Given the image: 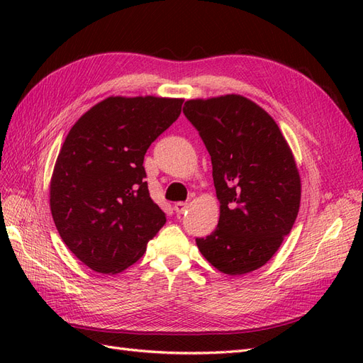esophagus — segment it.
Wrapping results in <instances>:
<instances>
[{"instance_id": "obj_1", "label": "esophagus", "mask_w": 363, "mask_h": 363, "mask_svg": "<svg viewBox=\"0 0 363 363\" xmlns=\"http://www.w3.org/2000/svg\"><path fill=\"white\" fill-rule=\"evenodd\" d=\"M186 208H188V203L179 201V203H175V204H174V211L177 212L179 215H180V213H184V212H186Z\"/></svg>"}]
</instances>
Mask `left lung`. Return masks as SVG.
<instances>
[{
	"label": "left lung",
	"mask_w": 363,
	"mask_h": 363,
	"mask_svg": "<svg viewBox=\"0 0 363 363\" xmlns=\"http://www.w3.org/2000/svg\"><path fill=\"white\" fill-rule=\"evenodd\" d=\"M183 113L211 155L221 204L215 232L196 238V245L228 276L259 269L298 215L301 180L288 142L276 121L242 95L189 100Z\"/></svg>",
	"instance_id": "left-lung-1"
}]
</instances>
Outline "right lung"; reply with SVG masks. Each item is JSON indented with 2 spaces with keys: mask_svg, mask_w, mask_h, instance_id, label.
<instances>
[{
  "mask_svg": "<svg viewBox=\"0 0 363 363\" xmlns=\"http://www.w3.org/2000/svg\"><path fill=\"white\" fill-rule=\"evenodd\" d=\"M182 104L108 96L69 130L54 164L50 207L63 242L91 269L118 274L133 265L167 223L150 196L144 156Z\"/></svg>",
  "mask_w": 363,
  "mask_h": 363,
  "instance_id": "right-lung-1",
  "label": "right lung"
}]
</instances>
